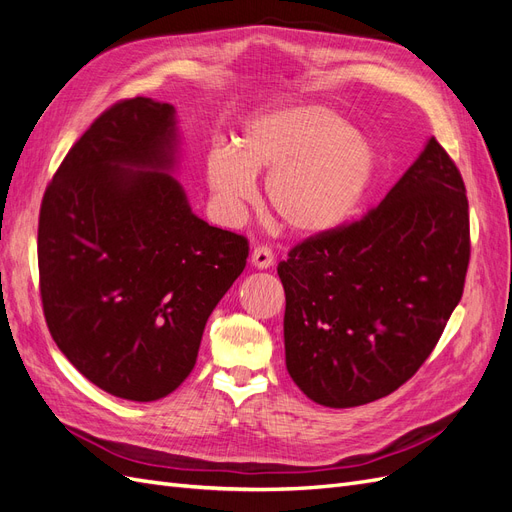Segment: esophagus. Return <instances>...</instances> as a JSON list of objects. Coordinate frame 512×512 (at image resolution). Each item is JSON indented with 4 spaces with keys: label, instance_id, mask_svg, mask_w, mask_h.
<instances>
[{
    "label": "esophagus",
    "instance_id": "esophagus-1",
    "mask_svg": "<svg viewBox=\"0 0 512 512\" xmlns=\"http://www.w3.org/2000/svg\"><path fill=\"white\" fill-rule=\"evenodd\" d=\"M273 262H275V254H273L271 247H267V245H256L254 247V252H252V265L254 267L269 269V267H273Z\"/></svg>",
    "mask_w": 512,
    "mask_h": 512
}]
</instances>
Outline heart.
<instances>
[{"mask_svg":"<svg viewBox=\"0 0 512 512\" xmlns=\"http://www.w3.org/2000/svg\"><path fill=\"white\" fill-rule=\"evenodd\" d=\"M376 153L327 106H294L247 123L237 149L209 153L207 179L226 218H239L256 196L254 177L269 173L273 213L299 235L346 222L363 200Z\"/></svg>","mask_w":512,"mask_h":512,"instance_id":"b5f03b06","label":"heart"}]
</instances>
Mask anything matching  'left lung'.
Returning <instances> with one entry per match:
<instances>
[{
    "label": "left lung",
    "instance_id": "1",
    "mask_svg": "<svg viewBox=\"0 0 512 512\" xmlns=\"http://www.w3.org/2000/svg\"><path fill=\"white\" fill-rule=\"evenodd\" d=\"M468 262L466 185L431 136L380 205L303 239L277 265L294 384L329 408L397 391L436 348Z\"/></svg>",
    "mask_w": 512,
    "mask_h": 512
}]
</instances>
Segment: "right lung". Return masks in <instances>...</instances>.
Here are the masks:
<instances>
[{
  "label": "right lung",
  "mask_w": 512,
  "mask_h": 512,
  "mask_svg": "<svg viewBox=\"0 0 512 512\" xmlns=\"http://www.w3.org/2000/svg\"><path fill=\"white\" fill-rule=\"evenodd\" d=\"M173 141V106L119 100L72 145L40 205L46 327L89 382L130 401L166 397L190 376L213 307L250 254L160 173Z\"/></svg>",
  "instance_id": "right-lung-1"
}]
</instances>
